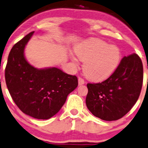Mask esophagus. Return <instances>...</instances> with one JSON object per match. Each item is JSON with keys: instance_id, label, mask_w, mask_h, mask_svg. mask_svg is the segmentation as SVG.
I'll return each instance as SVG.
<instances>
[{"instance_id": "esophagus-1", "label": "esophagus", "mask_w": 148, "mask_h": 148, "mask_svg": "<svg viewBox=\"0 0 148 148\" xmlns=\"http://www.w3.org/2000/svg\"><path fill=\"white\" fill-rule=\"evenodd\" d=\"M78 82H79V85H83L85 83L84 80V79L82 78H80V77H79Z\"/></svg>"}]
</instances>
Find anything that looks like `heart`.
Listing matches in <instances>:
<instances>
[{
	"label": "heart",
	"instance_id": "1",
	"mask_svg": "<svg viewBox=\"0 0 148 148\" xmlns=\"http://www.w3.org/2000/svg\"><path fill=\"white\" fill-rule=\"evenodd\" d=\"M78 58L84 62L85 75L91 80L99 82L113 74L121 61V52L119 47L108 45L99 39H93L80 43L75 47ZM72 61L77 64L74 56Z\"/></svg>",
	"mask_w": 148,
	"mask_h": 148
}]
</instances>
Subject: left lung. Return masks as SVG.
<instances>
[{"instance_id": "1", "label": "left lung", "mask_w": 148, "mask_h": 148, "mask_svg": "<svg viewBox=\"0 0 148 148\" xmlns=\"http://www.w3.org/2000/svg\"><path fill=\"white\" fill-rule=\"evenodd\" d=\"M143 67L139 56L124 57L109 78L87 84L86 104L96 117L107 121L119 120L133 108L140 94Z\"/></svg>"}]
</instances>
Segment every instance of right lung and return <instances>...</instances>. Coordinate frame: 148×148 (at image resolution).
Here are the masks:
<instances>
[{
	"label": "right lung",
	"mask_w": 148,
	"mask_h": 148,
	"mask_svg": "<svg viewBox=\"0 0 148 148\" xmlns=\"http://www.w3.org/2000/svg\"><path fill=\"white\" fill-rule=\"evenodd\" d=\"M34 32L12 47L5 77L12 100L22 112L45 120L61 109L68 95L78 86V79L57 67L37 69L29 64L25 57V47Z\"/></svg>",
	"instance_id": "1"
}]
</instances>
